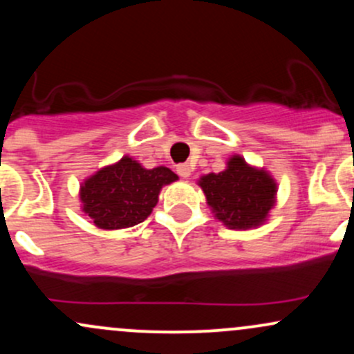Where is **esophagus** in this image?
Instances as JSON below:
<instances>
[{"label":"esophagus","mask_w":354,"mask_h":354,"mask_svg":"<svg viewBox=\"0 0 354 354\" xmlns=\"http://www.w3.org/2000/svg\"><path fill=\"white\" fill-rule=\"evenodd\" d=\"M176 171H178V174H180L181 178H188L189 174H191V166L186 165V163L178 165V166H176Z\"/></svg>","instance_id":"obj_1"}]
</instances>
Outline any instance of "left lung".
<instances>
[{
	"mask_svg": "<svg viewBox=\"0 0 354 354\" xmlns=\"http://www.w3.org/2000/svg\"><path fill=\"white\" fill-rule=\"evenodd\" d=\"M200 186L216 218L233 230L259 226L274 205L273 178L248 166L241 156L231 158L225 171L203 176Z\"/></svg>",
	"mask_w": 354,
	"mask_h": 354,
	"instance_id": "obj_1",
	"label": "left lung"
}]
</instances>
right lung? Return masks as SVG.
Masks as SVG:
<instances>
[{
  "label": "right lung",
  "instance_id": "right-lung-1",
  "mask_svg": "<svg viewBox=\"0 0 354 354\" xmlns=\"http://www.w3.org/2000/svg\"><path fill=\"white\" fill-rule=\"evenodd\" d=\"M169 168L146 169L129 156L93 174L81 186L83 211L101 230H121L143 223L165 185L176 181Z\"/></svg>",
  "mask_w": 354,
  "mask_h": 354
}]
</instances>
